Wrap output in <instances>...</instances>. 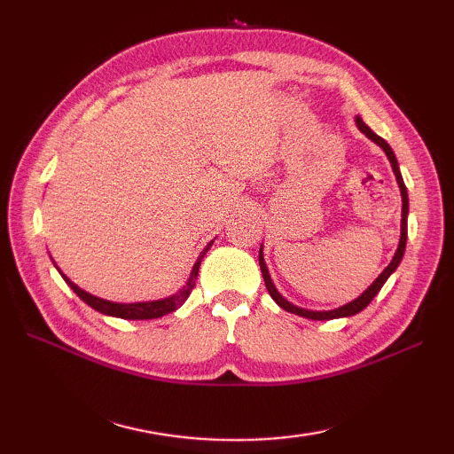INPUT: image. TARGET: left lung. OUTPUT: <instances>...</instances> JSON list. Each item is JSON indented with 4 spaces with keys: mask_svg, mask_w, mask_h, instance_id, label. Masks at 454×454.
<instances>
[{
    "mask_svg": "<svg viewBox=\"0 0 454 454\" xmlns=\"http://www.w3.org/2000/svg\"><path fill=\"white\" fill-rule=\"evenodd\" d=\"M356 127H359L361 132H364L366 137H369L372 142L379 144V146L384 150V153H387L388 160H390V166L394 169V176H396V181L400 185V192H402V236H400V244H398V249L396 254H394L390 265L384 269V271L379 275V278L366 288V291L356 298V301L345 304L341 308H335V310H330V312H312V310H304V308H298L294 304H291L288 301H285V298L278 294V291L275 288V285L271 283V277H269V271H267V265L263 262V247H259V267H262V273H263V281H265V286L269 294H271L273 301L283 308V310L286 312H293V314H298L302 317H308V320H333V317H345V316H353V314H359L361 310H364L366 306L371 304L372 298L379 294V291L382 288V285L387 283V278L396 271V267L400 265L402 257H403V252H406V239H408V191H406V185H403V179H402V173H400V168H398V161H396V156H394L392 148L388 146V142L380 138L379 134H374L366 124L363 122L361 117H356Z\"/></svg>",
    "mask_w": 454,
    "mask_h": 454,
    "instance_id": "1",
    "label": "left lung"
}]
</instances>
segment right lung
I'll return each instance as SVG.
<instances>
[{
  "label": "right lung",
  "instance_id": "add662e5",
  "mask_svg": "<svg viewBox=\"0 0 454 454\" xmlns=\"http://www.w3.org/2000/svg\"><path fill=\"white\" fill-rule=\"evenodd\" d=\"M212 246V242L202 249L197 263L192 265V271H191V277L187 285L181 288V291L177 294H173L169 298H163V301H153V302H137V304H117V302H109V301H103V298H98V296H91L85 291H82L80 286H75L70 278H67L66 275L64 281L72 286V291L78 294L82 301L85 304H90L91 308H95V310L101 312V314H109V316H117V317H124V320H152V317H161L166 316L173 310H177V308L187 301L189 294L192 288H195V281L199 277V265L202 262V257H205V254L208 252V247Z\"/></svg>",
  "mask_w": 454,
  "mask_h": 454
}]
</instances>
